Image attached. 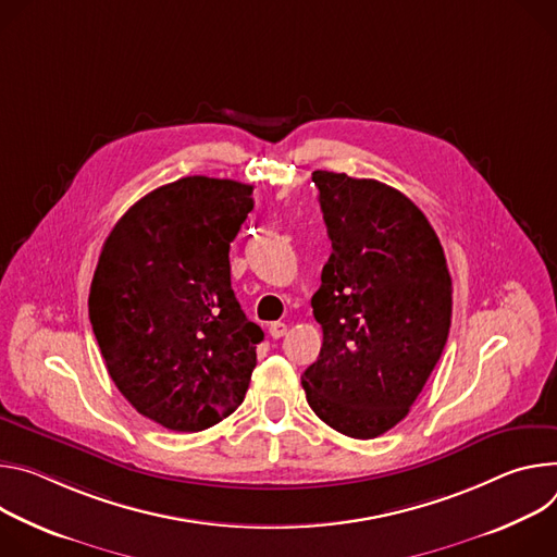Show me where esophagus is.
Returning <instances> with one entry per match:
<instances>
[{
  "mask_svg": "<svg viewBox=\"0 0 557 557\" xmlns=\"http://www.w3.org/2000/svg\"><path fill=\"white\" fill-rule=\"evenodd\" d=\"M268 330H270V336H272V338H283V336L287 334V325H285V323H281V321L272 323Z\"/></svg>",
  "mask_w": 557,
  "mask_h": 557,
  "instance_id": "esophagus-1",
  "label": "esophagus"
}]
</instances>
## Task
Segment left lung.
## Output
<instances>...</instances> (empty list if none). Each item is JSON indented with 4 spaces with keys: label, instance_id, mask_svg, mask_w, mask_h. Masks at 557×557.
Masks as SVG:
<instances>
[{
    "label": "left lung",
    "instance_id": "obj_1",
    "mask_svg": "<svg viewBox=\"0 0 557 557\" xmlns=\"http://www.w3.org/2000/svg\"><path fill=\"white\" fill-rule=\"evenodd\" d=\"M332 255L312 296L323 347L300 376L341 434L376 438L407 413L445 349L451 276L426 216L376 178L317 170Z\"/></svg>",
    "mask_w": 557,
    "mask_h": 557
}]
</instances>
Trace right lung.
I'll list each match as a JSON object with an SVG mask.
<instances>
[{"instance_id":"obj_1","label":"right lung","mask_w":557,"mask_h":557,"mask_svg":"<svg viewBox=\"0 0 557 557\" xmlns=\"http://www.w3.org/2000/svg\"><path fill=\"white\" fill-rule=\"evenodd\" d=\"M252 185L183 176L139 199L108 234L88 314L108 374L141 416L203 431L245 398L263 330L230 281V243Z\"/></svg>"}]
</instances>
